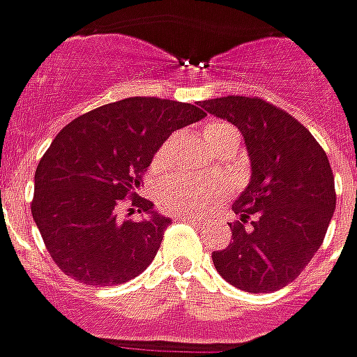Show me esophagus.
<instances>
[{
    "instance_id": "esophagus-1",
    "label": "esophagus",
    "mask_w": 357,
    "mask_h": 357,
    "mask_svg": "<svg viewBox=\"0 0 357 357\" xmlns=\"http://www.w3.org/2000/svg\"><path fill=\"white\" fill-rule=\"evenodd\" d=\"M179 220H185V222H193V224H201V218L199 216H193V214H178Z\"/></svg>"
}]
</instances>
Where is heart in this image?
<instances>
[{"mask_svg":"<svg viewBox=\"0 0 357 357\" xmlns=\"http://www.w3.org/2000/svg\"><path fill=\"white\" fill-rule=\"evenodd\" d=\"M204 141L208 144L216 143L222 137H236V129L222 121H208L203 129ZM166 149L156 154V162L164 160ZM226 193V185L220 181H203L193 176L176 174L162 183L158 191V204L164 211L172 213H204Z\"/></svg>","mask_w":357,"mask_h":357,"instance_id":"obj_1","label":"heart"}]
</instances>
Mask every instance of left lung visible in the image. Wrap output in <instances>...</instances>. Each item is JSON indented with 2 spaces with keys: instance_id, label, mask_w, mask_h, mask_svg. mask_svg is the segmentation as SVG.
Masks as SVG:
<instances>
[{
  "instance_id": "obj_1",
  "label": "left lung",
  "mask_w": 357,
  "mask_h": 357,
  "mask_svg": "<svg viewBox=\"0 0 357 357\" xmlns=\"http://www.w3.org/2000/svg\"><path fill=\"white\" fill-rule=\"evenodd\" d=\"M204 112L243 135L251 179L231 211L230 245L213 251L214 268L239 290L284 288L317 253L336 206L335 176L315 137L284 109L255 96L203 100Z\"/></svg>"
}]
</instances>
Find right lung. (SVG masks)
Wrapping results in <instances>:
<instances>
[{
	"mask_svg": "<svg viewBox=\"0 0 357 357\" xmlns=\"http://www.w3.org/2000/svg\"><path fill=\"white\" fill-rule=\"evenodd\" d=\"M204 116L199 104L133 96L91 109L57 133L34 174L31 208L67 276L116 286L153 263L172 220L137 191L164 141ZM135 212L144 218L129 219Z\"/></svg>",
	"mask_w": 357,
	"mask_h": 357,
	"instance_id": "1",
	"label": "right lung"
}]
</instances>
